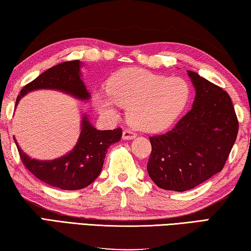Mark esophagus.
Here are the masks:
<instances>
[{
	"label": "esophagus",
	"mask_w": 251,
	"mask_h": 251,
	"mask_svg": "<svg viewBox=\"0 0 251 251\" xmlns=\"http://www.w3.org/2000/svg\"><path fill=\"white\" fill-rule=\"evenodd\" d=\"M137 137V134L133 133L131 130H125L122 132V139L123 140H132Z\"/></svg>",
	"instance_id": "obj_1"
}]
</instances>
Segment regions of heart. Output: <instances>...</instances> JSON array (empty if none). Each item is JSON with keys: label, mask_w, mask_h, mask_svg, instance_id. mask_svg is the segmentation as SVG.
Masks as SVG:
<instances>
[{"label": "heart", "mask_w": 251, "mask_h": 251, "mask_svg": "<svg viewBox=\"0 0 251 251\" xmlns=\"http://www.w3.org/2000/svg\"><path fill=\"white\" fill-rule=\"evenodd\" d=\"M105 96L95 103L101 113L112 116L114 104L126 109V119L134 129L159 132L181 116L190 100V86L183 78H170L138 68L119 73L109 81Z\"/></svg>", "instance_id": "b5f03b06"}]
</instances>
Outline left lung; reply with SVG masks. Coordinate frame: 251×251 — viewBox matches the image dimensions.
Returning <instances> with one entry per match:
<instances>
[{
	"mask_svg": "<svg viewBox=\"0 0 251 251\" xmlns=\"http://www.w3.org/2000/svg\"><path fill=\"white\" fill-rule=\"evenodd\" d=\"M196 95L192 109L165 134L150 137L148 173L157 186L185 192L223 170L238 133L229 95L187 70Z\"/></svg>",
	"mask_w": 251,
	"mask_h": 251,
	"instance_id": "obj_1",
	"label": "left lung"
}]
</instances>
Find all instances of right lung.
Wrapping results in <instances>:
<instances>
[{
    "mask_svg": "<svg viewBox=\"0 0 251 251\" xmlns=\"http://www.w3.org/2000/svg\"><path fill=\"white\" fill-rule=\"evenodd\" d=\"M80 61L72 60L56 65L44 72L21 90L16 98L15 107L22 97L37 89H54L79 100H89L90 94L80 78ZM121 135L120 128L97 130L86 114H83L77 144L72 151L59 159L51 161L32 159L21 150L15 138L14 141L25 168L38 179L60 190L76 191L90 185L98 177L108 148L120 141Z\"/></svg>",
    "mask_w": 251,
    "mask_h": 251,
    "instance_id": "obj_1",
    "label": "right lung"
}]
</instances>
